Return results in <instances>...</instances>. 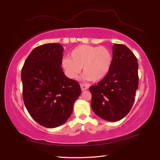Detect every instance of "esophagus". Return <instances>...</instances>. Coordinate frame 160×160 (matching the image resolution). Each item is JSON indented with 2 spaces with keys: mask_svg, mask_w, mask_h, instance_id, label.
<instances>
[{
  "mask_svg": "<svg viewBox=\"0 0 160 160\" xmlns=\"http://www.w3.org/2000/svg\"><path fill=\"white\" fill-rule=\"evenodd\" d=\"M80 86H81V88L82 90H86L89 88V86L87 85V84H85V83H81Z\"/></svg>",
  "mask_w": 160,
  "mask_h": 160,
  "instance_id": "esophagus-1",
  "label": "esophagus"
}]
</instances>
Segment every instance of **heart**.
<instances>
[{
	"label": "heart",
	"instance_id": "b5f03b06",
	"mask_svg": "<svg viewBox=\"0 0 160 160\" xmlns=\"http://www.w3.org/2000/svg\"><path fill=\"white\" fill-rule=\"evenodd\" d=\"M70 57L63 58L62 65L71 79H77L83 67V80H101L107 76L112 64V54L106 47L81 45L72 51Z\"/></svg>",
	"mask_w": 160,
	"mask_h": 160
}]
</instances>
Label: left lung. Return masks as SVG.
Instances as JSON below:
<instances>
[{
  "mask_svg": "<svg viewBox=\"0 0 160 160\" xmlns=\"http://www.w3.org/2000/svg\"><path fill=\"white\" fill-rule=\"evenodd\" d=\"M138 62L124 44H114L110 70L98 85L91 86V107L96 115L116 122L129 112L138 86Z\"/></svg>",
  "mask_w": 160,
  "mask_h": 160,
  "instance_id": "1",
  "label": "left lung"
}]
</instances>
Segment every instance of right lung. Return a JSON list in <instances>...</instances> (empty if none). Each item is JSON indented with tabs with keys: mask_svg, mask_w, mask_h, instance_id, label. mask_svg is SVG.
<instances>
[{
	"mask_svg": "<svg viewBox=\"0 0 160 160\" xmlns=\"http://www.w3.org/2000/svg\"><path fill=\"white\" fill-rule=\"evenodd\" d=\"M63 50L59 43L36 47L22 70L24 104L32 118L47 128L67 121L81 93L79 83L66 77L61 67Z\"/></svg>",
	"mask_w": 160,
	"mask_h": 160,
	"instance_id": "right-lung-1",
	"label": "right lung"
}]
</instances>
